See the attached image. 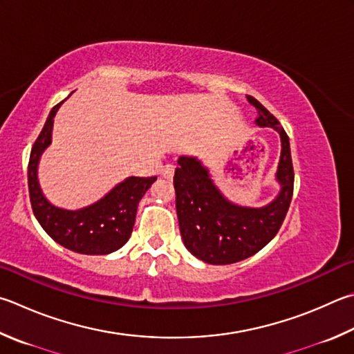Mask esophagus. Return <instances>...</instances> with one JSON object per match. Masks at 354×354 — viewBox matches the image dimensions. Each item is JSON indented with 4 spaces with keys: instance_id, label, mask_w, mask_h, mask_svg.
<instances>
[{
    "instance_id": "34e87169",
    "label": "esophagus",
    "mask_w": 354,
    "mask_h": 354,
    "mask_svg": "<svg viewBox=\"0 0 354 354\" xmlns=\"http://www.w3.org/2000/svg\"><path fill=\"white\" fill-rule=\"evenodd\" d=\"M160 175H162L165 179H171L173 175H175V167L170 165V164L164 165V169L160 170Z\"/></svg>"
}]
</instances>
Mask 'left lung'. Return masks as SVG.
Here are the masks:
<instances>
[{
	"mask_svg": "<svg viewBox=\"0 0 354 354\" xmlns=\"http://www.w3.org/2000/svg\"><path fill=\"white\" fill-rule=\"evenodd\" d=\"M248 100L257 110L254 124L272 128L280 136V159L275 171L277 196L261 207L230 201L196 156H179L173 178L184 246L209 265H230L259 252L279 232L291 204L294 170L288 134L259 100L252 95H248Z\"/></svg>",
	"mask_w": 354,
	"mask_h": 354,
	"instance_id": "left-lung-1",
	"label": "left lung"
}]
</instances>
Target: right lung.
Instances as JSON below:
<instances>
[{"label": "right lung", "mask_w": 354, "mask_h": 354, "mask_svg": "<svg viewBox=\"0 0 354 354\" xmlns=\"http://www.w3.org/2000/svg\"><path fill=\"white\" fill-rule=\"evenodd\" d=\"M63 102L50 110L40 136L32 147L28 167L32 210L44 232L63 248L83 255L111 254L130 240L138 204L156 181V176H128L97 201L80 209H65L50 203L38 181V165L53 142L54 118Z\"/></svg>", "instance_id": "add662e5"}]
</instances>
